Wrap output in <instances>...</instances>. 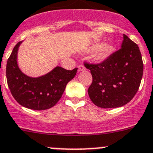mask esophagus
<instances>
[{"instance_id": "esophagus-1", "label": "esophagus", "mask_w": 153, "mask_h": 153, "mask_svg": "<svg viewBox=\"0 0 153 153\" xmlns=\"http://www.w3.org/2000/svg\"><path fill=\"white\" fill-rule=\"evenodd\" d=\"M85 70H86V68H85V67L83 65H79V66H78V71H79V72H80V71H84Z\"/></svg>"}]
</instances>
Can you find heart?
<instances>
[{"label":"heart","instance_id":"heart-1","mask_svg":"<svg viewBox=\"0 0 153 153\" xmlns=\"http://www.w3.org/2000/svg\"><path fill=\"white\" fill-rule=\"evenodd\" d=\"M94 52L92 54V60L97 63H102L106 61L114 51V47L110 44H97L93 45Z\"/></svg>","mask_w":153,"mask_h":153}]
</instances>
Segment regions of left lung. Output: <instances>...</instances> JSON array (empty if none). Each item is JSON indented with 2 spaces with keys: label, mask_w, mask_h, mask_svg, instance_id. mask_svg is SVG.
<instances>
[{
  "label": "left lung",
  "mask_w": 153,
  "mask_h": 153,
  "mask_svg": "<svg viewBox=\"0 0 153 153\" xmlns=\"http://www.w3.org/2000/svg\"><path fill=\"white\" fill-rule=\"evenodd\" d=\"M93 82L88 89L92 102L101 108H117L131 101L140 86L143 63L140 48L123 34L121 48L100 64L85 63Z\"/></svg>",
  "instance_id": "left-lung-1"
}]
</instances>
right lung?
Returning <instances> with one entry per match:
<instances>
[{"label": "right lung", "instance_id": "right-lung-1", "mask_svg": "<svg viewBox=\"0 0 153 153\" xmlns=\"http://www.w3.org/2000/svg\"><path fill=\"white\" fill-rule=\"evenodd\" d=\"M23 41L18 42L8 58L6 76L13 98L24 107L45 110L60 100L66 86L77 72V68L67 70L56 67L51 72L38 77L24 74L17 63V52Z\"/></svg>", "mask_w": 153, "mask_h": 153}]
</instances>
